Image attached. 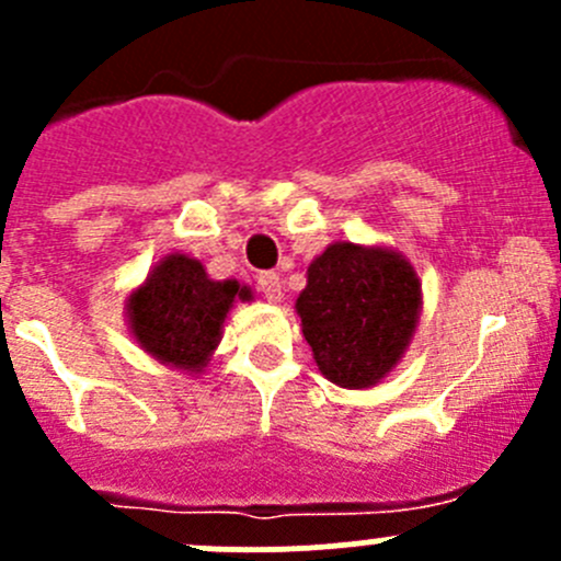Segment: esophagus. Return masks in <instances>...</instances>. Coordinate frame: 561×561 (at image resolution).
<instances>
[{
  "label": "esophagus",
  "mask_w": 561,
  "mask_h": 561,
  "mask_svg": "<svg viewBox=\"0 0 561 561\" xmlns=\"http://www.w3.org/2000/svg\"><path fill=\"white\" fill-rule=\"evenodd\" d=\"M257 290L263 293L265 301L271 304H279L282 301V279L276 271H263V274L257 276Z\"/></svg>",
  "instance_id": "1"
}]
</instances>
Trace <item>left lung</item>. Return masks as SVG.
<instances>
[{"label": "left lung", "mask_w": 561, "mask_h": 561, "mask_svg": "<svg viewBox=\"0 0 561 561\" xmlns=\"http://www.w3.org/2000/svg\"><path fill=\"white\" fill-rule=\"evenodd\" d=\"M421 309V276L410 260L353 241H333L317 254L296 298L317 369L350 390L375 388L401 364Z\"/></svg>", "instance_id": "8db88e82"}]
</instances>
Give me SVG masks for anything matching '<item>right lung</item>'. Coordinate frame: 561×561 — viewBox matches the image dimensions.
Segmentation results:
<instances>
[{"label":"right lung","mask_w":561,"mask_h":561,"mask_svg":"<svg viewBox=\"0 0 561 561\" xmlns=\"http://www.w3.org/2000/svg\"><path fill=\"white\" fill-rule=\"evenodd\" d=\"M252 290L236 279H211L201 260L171 252L124 301L135 344L184 375L201 377L222 342L225 317Z\"/></svg>","instance_id":"right-lung-1"}]
</instances>
